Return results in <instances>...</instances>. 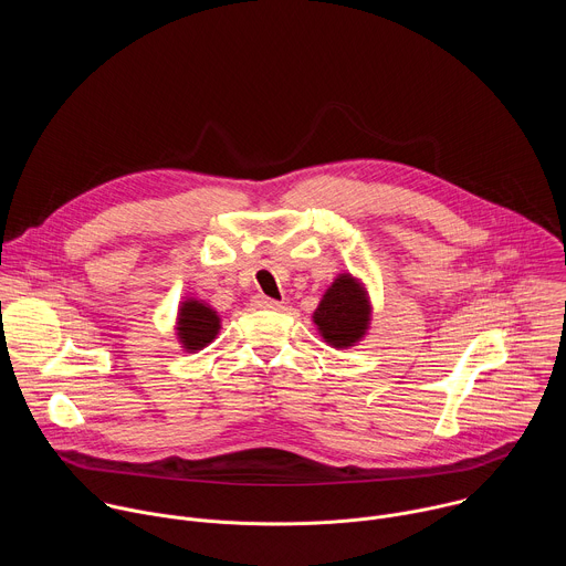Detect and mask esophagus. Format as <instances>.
Here are the masks:
<instances>
[{
  "label": "esophagus",
  "instance_id": "1",
  "mask_svg": "<svg viewBox=\"0 0 566 566\" xmlns=\"http://www.w3.org/2000/svg\"><path fill=\"white\" fill-rule=\"evenodd\" d=\"M255 306H258V308H282V302L271 300V297H266V295H258V297H255Z\"/></svg>",
  "mask_w": 566,
  "mask_h": 566
}]
</instances>
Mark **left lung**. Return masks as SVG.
Here are the masks:
<instances>
[{"instance_id":"obj_1","label":"left lung","mask_w":566,"mask_h":566,"mask_svg":"<svg viewBox=\"0 0 566 566\" xmlns=\"http://www.w3.org/2000/svg\"><path fill=\"white\" fill-rule=\"evenodd\" d=\"M311 317L322 340L334 349L358 345L371 325V302L365 284L352 273H340Z\"/></svg>"}]
</instances>
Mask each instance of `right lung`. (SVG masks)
<instances>
[{
	"instance_id": "obj_1",
	"label": "right lung",
	"mask_w": 566,
	"mask_h": 566,
	"mask_svg": "<svg viewBox=\"0 0 566 566\" xmlns=\"http://www.w3.org/2000/svg\"><path fill=\"white\" fill-rule=\"evenodd\" d=\"M221 329L219 313L197 297H186L177 313V340L188 354H197L208 347Z\"/></svg>"
}]
</instances>
